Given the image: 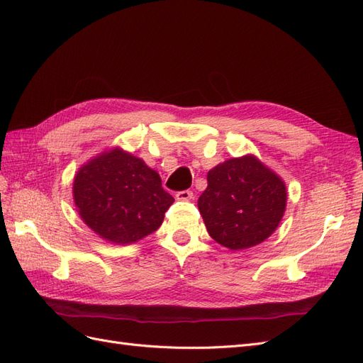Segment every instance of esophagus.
<instances>
[{"instance_id": "obj_1", "label": "esophagus", "mask_w": 363, "mask_h": 363, "mask_svg": "<svg viewBox=\"0 0 363 363\" xmlns=\"http://www.w3.org/2000/svg\"><path fill=\"white\" fill-rule=\"evenodd\" d=\"M175 199L179 201H191L194 200V192L192 191H180L175 194Z\"/></svg>"}]
</instances>
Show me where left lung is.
Instances as JSON below:
<instances>
[{
	"instance_id": "obj_1",
	"label": "left lung",
	"mask_w": 363,
	"mask_h": 363,
	"mask_svg": "<svg viewBox=\"0 0 363 363\" xmlns=\"http://www.w3.org/2000/svg\"><path fill=\"white\" fill-rule=\"evenodd\" d=\"M286 184L252 155L228 159L207 174L199 208L208 235L233 251L262 244L286 208Z\"/></svg>"
}]
</instances>
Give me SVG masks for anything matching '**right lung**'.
<instances>
[{"instance_id":"add662e5","label":"right lung","mask_w":363,"mask_h":363,"mask_svg":"<svg viewBox=\"0 0 363 363\" xmlns=\"http://www.w3.org/2000/svg\"><path fill=\"white\" fill-rule=\"evenodd\" d=\"M72 194L86 225L118 245L138 242L156 232L174 203L162 188L160 175L121 148L83 164L74 177Z\"/></svg>"}]
</instances>
